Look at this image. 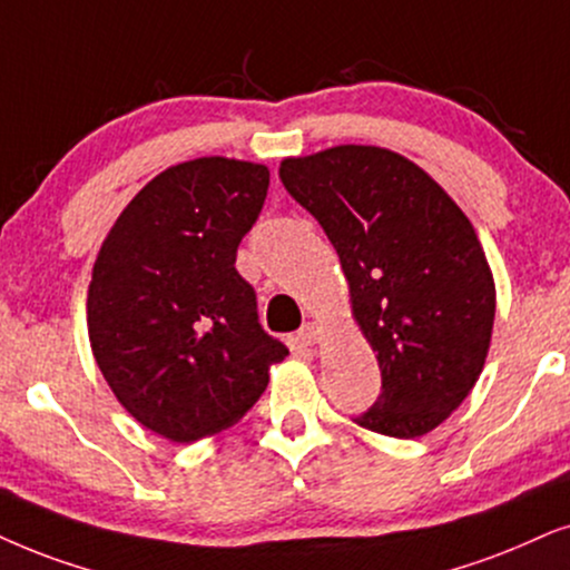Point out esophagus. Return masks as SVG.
Wrapping results in <instances>:
<instances>
[{"label": "esophagus", "mask_w": 570, "mask_h": 570, "mask_svg": "<svg viewBox=\"0 0 570 570\" xmlns=\"http://www.w3.org/2000/svg\"><path fill=\"white\" fill-rule=\"evenodd\" d=\"M323 328L318 326V323H305V326L299 328V334H297V338L302 344H305V347H315V344H321L323 342Z\"/></svg>", "instance_id": "34e87169"}]
</instances>
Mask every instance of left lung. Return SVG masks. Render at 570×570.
Here are the masks:
<instances>
[{"label": "left lung", "instance_id": "8db88e82", "mask_svg": "<svg viewBox=\"0 0 570 570\" xmlns=\"http://www.w3.org/2000/svg\"><path fill=\"white\" fill-rule=\"evenodd\" d=\"M286 191L334 244L381 394L357 426L394 439L434 431L484 371L497 289L455 199L405 155L338 144L284 157Z\"/></svg>", "mask_w": 570, "mask_h": 570}]
</instances>
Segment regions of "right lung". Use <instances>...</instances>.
<instances>
[{
    "instance_id": "1",
    "label": "right lung",
    "mask_w": 570,
    "mask_h": 570,
    "mask_svg": "<svg viewBox=\"0 0 570 570\" xmlns=\"http://www.w3.org/2000/svg\"><path fill=\"white\" fill-rule=\"evenodd\" d=\"M268 184L263 163L170 165L128 202L94 261V360L120 405L176 444L239 423L289 355L261 328L255 292L236 273Z\"/></svg>"
}]
</instances>
